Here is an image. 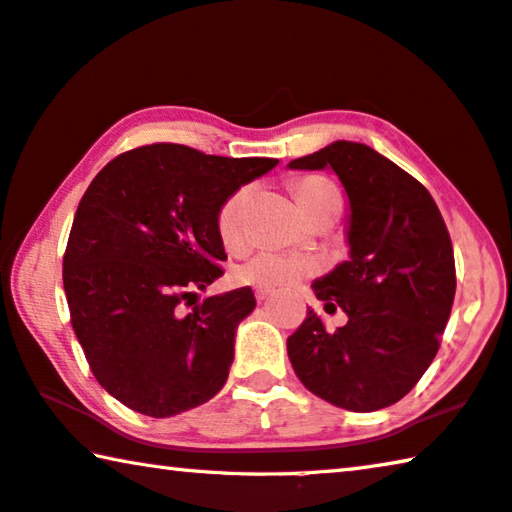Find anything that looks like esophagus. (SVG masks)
<instances>
[{
  "instance_id": "1",
  "label": "esophagus",
  "mask_w": 512,
  "mask_h": 512,
  "mask_svg": "<svg viewBox=\"0 0 512 512\" xmlns=\"http://www.w3.org/2000/svg\"><path fill=\"white\" fill-rule=\"evenodd\" d=\"M272 295V290H267V288H254V297H256V301H265L267 297Z\"/></svg>"
}]
</instances>
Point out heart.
Instances as JSON below:
<instances>
[{
  "instance_id": "heart-1",
  "label": "heart",
  "mask_w": 512,
  "mask_h": 512,
  "mask_svg": "<svg viewBox=\"0 0 512 512\" xmlns=\"http://www.w3.org/2000/svg\"><path fill=\"white\" fill-rule=\"evenodd\" d=\"M295 195L308 215L322 211L326 204L340 199L335 183L324 177H304L295 181ZM251 199V186H240L222 199L215 211V231L222 245L236 249L245 240V213ZM322 270L320 258L306 254H292V251L263 249L258 254L242 261L233 276L236 281L256 288H288L295 283L315 276Z\"/></svg>"
}]
</instances>
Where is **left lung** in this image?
<instances>
[{
	"mask_svg": "<svg viewBox=\"0 0 512 512\" xmlns=\"http://www.w3.org/2000/svg\"><path fill=\"white\" fill-rule=\"evenodd\" d=\"M290 167H331L351 206L349 261L313 283L317 299L340 306L349 322L326 331L308 311L288 338L290 363L333 406L388 408L415 388L440 349L456 295L447 224L420 181L360 142H331Z\"/></svg>",
	"mask_w": 512,
	"mask_h": 512,
	"instance_id": "1",
	"label": "left lung"
}]
</instances>
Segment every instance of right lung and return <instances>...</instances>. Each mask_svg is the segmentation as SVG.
Returning a JSON list of instances; mask_svg holds the SVG:
<instances>
[{
	"label": "right lung",
	"instance_id": "add662e5",
	"mask_svg": "<svg viewBox=\"0 0 512 512\" xmlns=\"http://www.w3.org/2000/svg\"><path fill=\"white\" fill-rule=\"evenodd\" d=\"M276 163L154 142L92 179L67 238L63 288L92 374L124 406L172 417L222 390L236 326L256 299L238 288L197 304V290L224 274L215 211Z\"/></svg>",
	"mask_w": 512,
	"mask_h": 512
}]
</instances>
